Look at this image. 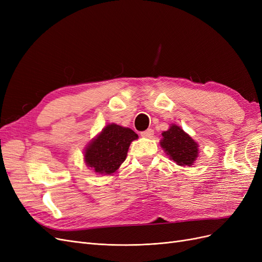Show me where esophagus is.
I'll return each instance as SVG.
<instances>
[{
    "mask_svg": "<svg viewBox=\"0 0 262 262\" xmlns=\"http://www.w3.org/2000/svg\"><path fill=\"white\" fill-rule=\"evenodd\" d=\"M153 136H154V130L153 129H147V130H145V131L141 133V137L147 138V139L153 138Z\"/></svg>",
    "mask_w": 262,
    "mask_h": 262,
    "instance_id": "esophagus-1",
    "label": "esophagus"
}]
</instances>
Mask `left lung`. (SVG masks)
I'll use <instances>...</instances> for the list:
<instances>
[{
  "label": "left lung",
  "mask_w": 262,
  "mask_h": 262,
  "mask_svg": "<svg viewBox=\"0 0 262 262\" xmlns=\"http://www.w3.org/2000/svg\"><path fill=\"white\" fill-rule=\"evenodd\" d=\"M161 145L171 160L179 166H191L198 157V144L177 125L163 132Z\"/></svg>",
  "instance_id": "obj_1"
}]
</instances>
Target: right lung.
<instances>
[{"label": "right lung", "mask_w": 262, "mask_h": 262, "mask_svg": "<svg viewBox=\"0 0 262 262\" xmlns=\"http://www.w3.org/2000/svg\"><path fill=\"white\" fill-rule=\"evenodd\" d=\"M138 134L129 128L108 124L99 136L87 146L85 162L95 172L110 175L115 172L128 154V149Z\"/></svg>", "instance_id": "add662e5"}]
</instances>
